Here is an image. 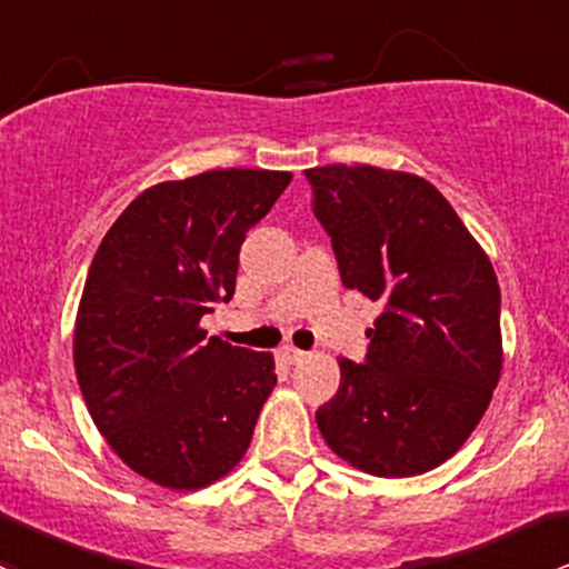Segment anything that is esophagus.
<instances>
[{
    "label": "esophagus",
    "instance_id": "34e87169",
    "mask_svg": "<svg viewBox=\"0 0 569 569\" xmlns=\"http://www.w3.org/2000/svg\"><path fill=\"white\" fill-rule=\"evenodd\" d=\"M283 357L289 362H302L305 360V351L297 349V346H283Z\"/></svg>",
    "mask_w": 569,
    "mask_h": 569
}]
</instances>
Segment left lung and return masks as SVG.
I'll use <instances>...</instances> for the list:
<instances>
[{"mask_svg": "<svg viewBox=\"0 0 569 569\" xmlns=\"http://www.w3.org/2000/svg\"><path fill=\"white\" fill-rule=\"evenodd\" d=\"M340 280L381 302L365 362L316 422L332 452L376 477H415L456 456L501 373L499 280L450 201L376 166L305 171Z\"/></svg>", "mask_w": 569, "mask_h": 569, "instance_id": "left-lung-1", "label": "left lung"}]
</instances>
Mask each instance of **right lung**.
Instances as JSON below:
<instances>
[{
    "label": "right lung",
    "mask_w": 569,
    "mask_h": 569,
    "mask_svg": "<svg viewBox=\"0 0 569 569\" xmlns=\"http://www.w3.org/2000/svg\"><path fill=\"white\" fill-rule=\"evenodd\" d=\"M289 171L218 169L160 182L100 242L76 316V376L94 426L133 471L196 490L242 460L272 392L274 360L207 338L234 297L244 234Z\"/></svg>",
    "instance_id": "1"
}]
</instances>
